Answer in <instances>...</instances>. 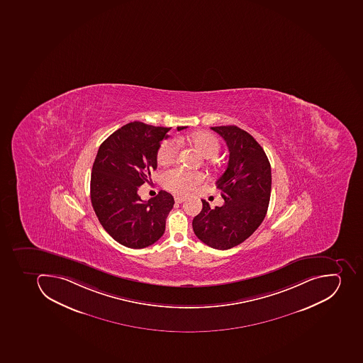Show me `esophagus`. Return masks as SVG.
I'll list each match as a JSON object with an SVG mask.
<instances>
[{
	"label": "esophagus",
	"instance_id": "34e87169",
	"mask_svg": "<svg viewBox=\"0 0 363 363\" xmlns=\"http://www.w3.org/2000/svg\"><path fill=\"white\" fill-rule=\"evenodd\" d=\"M174 201H176V203H183V202H185V199L176 196V198H174Z\"/></svg>",
	"mask_w": 363,
	"mask_h": 363
}]
</instances>
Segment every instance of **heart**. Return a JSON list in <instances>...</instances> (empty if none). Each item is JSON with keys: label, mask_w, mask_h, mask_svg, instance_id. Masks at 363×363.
I'll list each match as a JSON object with an SVG mask.
<instances>
[{"label": "heart", "mask_w": 363, "mask_h": 363, "mask_svg": "<svg viewBox=\"0 0 363 363\" xmlns=\"http://www.w3.org/2000/svg\"><path fill=\"white\" fill-rule=\"evenodd\" d=\"M191 144L200 150L206 159L217 157L220 150V144L213 133H196L189 138ZM179 150V140L176 138L165 139L157 150V161L161 164H168L177 157ZM204 180L203 174L199 171L174 168L167 170L162 174V185L165 189L177 195H186L192 192L195 186L200 185Z\"/></svg>", "instance_id": "b5f03b06"}]
</instances>
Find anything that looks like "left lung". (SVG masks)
Masks as SVG:
<instances>
[{
	"label": "left lung",
	"instance_id": "8db88e82",
	"mask_svg": "<svg viewBox=\"0 0 363 363\" xmlns=\"http://www.w3.org/2000/svg\"><path fill=\"white\" fill-rule=\"evenodd\" d=\"M226 142L230 160L216 182L224 203L202 210L193 219L195 235L206 245L227 250L254 234L265 218L271 198V164L256 139L236 125L211 127Z\"/></svg>",
	"mask_w": 363,
	"mask_h": 363
}]
</instances>
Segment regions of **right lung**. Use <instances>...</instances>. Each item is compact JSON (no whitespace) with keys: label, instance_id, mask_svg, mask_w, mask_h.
I'll return each instance as SVG.
<instances>
[{"label":"right lung","instance_id":"add662e5","mask_svg":"<svg viewBox=\"0 0 363 363\" xmlns=\"http://www.w3.org/2000/svg\"><path fill=\"white\" fill-rule=\"evenodd\" d=\"M169 130L130 122L101 145L94 159L92 208L104 230L124 247L143 249L164 233L165 219L174 204L172 195L160 191L155 198L143 201L138 189L150 183V172L157 167V150Z\"/></svg>","mask_w":363,"mask_h":363}]
</instances>
